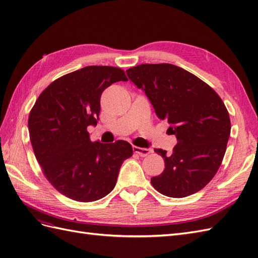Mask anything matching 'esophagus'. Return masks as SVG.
Segmentation results:
<instances>
[{"instance_id":"1","label":"esophagus","mask_w":258,"mask_h":258,"mask_svg":"<svg viewBox=\"0 0 258 258\" xmlns=\"http://www.w3.org/2000/svg\"><path fill=\"white\" fill-rule=\"evenodd\" d=\"M133 150L135 154L140 155L141 157H146L151 153V150L149 148H142V147H137V146H134Z\"/></svg>"}]
</instances>
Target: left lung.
Wrapping results in <instances>:
<instances>
[{
    "instance_id": "obj_1",
    "label": "left lung",
    "mask_w": 258,
    "mask_h": 258,
    "mask_svg": "<svg viewBox=\"0 0 258 258\" xmlns=\"http://www.w3.org/2000/svg\"><path fill=\"white\" fill-rule=\"evenodd\" d=\"M126 74L145 91L157 116L168 121V133L177 141L171 155L155 149L166 168L151 177L153 186L174 198L201 190L217 173L229 141L231 123L221 98L202 79L172 64H142Z\"/></svg>"
}]
</instances>
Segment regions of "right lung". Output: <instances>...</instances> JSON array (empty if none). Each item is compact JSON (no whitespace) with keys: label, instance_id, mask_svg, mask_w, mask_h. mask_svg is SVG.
<instances>
[{"label":"right lung","instance_id":"add662e5","mask_svg":"<svg viewBox=\"0 0 258 258\" xmlns=\"http://www.w3.org/2000/svg\"><path fill=\"white\" fill-rule=\"evenodd\" d=\"M127 82L113 66H86L57 78L31 109L28 130L36 159L48 181L77 202H95L114 188L118 171L133 155L131 144L92 143L87 127L96 126L102 91Z\"/></svg>","mask_w":258,"mask_h":258}]
</instances>
